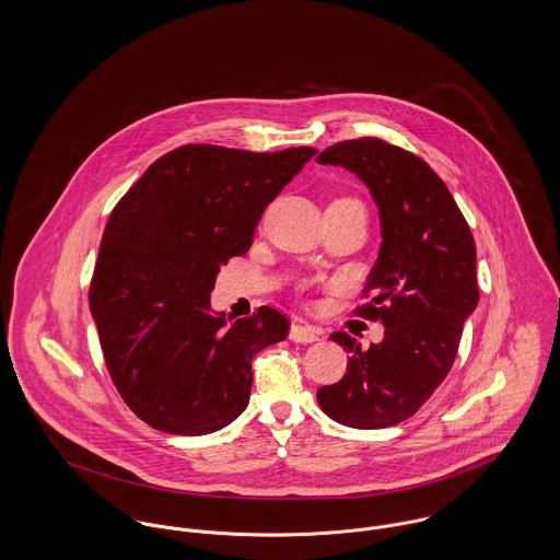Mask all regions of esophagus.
Returning <instances> with one entry per match:
<instances>
[{
  "instance_id": "obj_1",
  "label": "esophagus",
  "mask_w": 560,
  "mask_h": 560,
  "mask_svg": "<svg viewBox=\"0 0 560 560\" xmlns=\"http://www.w3.org/2000/svg\"><path fill=\"white\" fill-rule=\"evenodd\" d=\"M290 338L294 342H317L322 338V329L313 328V326H304V324H294L290 329Z\"/></svg>"
}]
</instances>
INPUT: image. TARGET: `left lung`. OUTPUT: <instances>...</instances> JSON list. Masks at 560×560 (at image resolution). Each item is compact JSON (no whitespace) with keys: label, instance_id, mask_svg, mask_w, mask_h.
Listing matches in <instances>:
<instances>
[{"label":"left lung","instance_id":"left-lung-1","mask_svg":"<svg viewBox=\"0 0 560 560\" xmlns=\"http://www.w3.org/2000/svg\"><path fill=\"white\" fill-rule=\"evenodd\" d=\"M317 163L355 173L378 205L383 243L363 288L372 298L353 313L385 326V338L365 351L345 331L329 336L351 358L317 401L342 425L392 428L428 401L455 363L480 298L474 236L446 184L412 152L360 137L334 143Z\"/></svg>","mask_w":560,"mask_h":560}]
</instances>
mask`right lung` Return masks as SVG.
Returning a JSON list of instances; mask_svg holds the SVG:
<instances>
[{
    "mask_svg": "<svg viewBox=\"0 0 560 560\" xmlns=\"http://www.w3.org/2000/svg\"><path fill=\"white\" fill-rule=\"evenodd\" d=\"M315 148L249 152L188 143L166 152L114 207L89 304L107 372L150 428L202 435L247 406L252 360L285 340L290 319L260 306L229 324L209 294L245 256L270 200Z\"/></svg>",
    "mask_w": 560,
    "mask_h": 560,
    "instance_id": "right-lung-1",
    "label": "right lung"
}]
</instances>
